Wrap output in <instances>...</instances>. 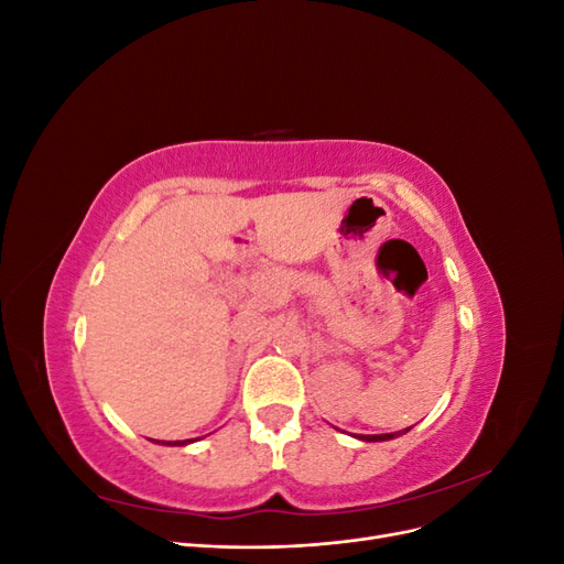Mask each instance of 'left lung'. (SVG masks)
<instances>
[{
  "mask_svg": "<svg viewBox=\"0 0 564 564\" xmlns=\"http://www.w3.org/2000/svg\"><path fill=\"white\" fill-rule=\"evenodd\" d=\"M406 431H409V429H406ZM406 431L386 433V435H362V440H367V442H381V440H392V437H398V435H402V433H406Z\"/></svg>",
  "mask_w": 564,
  "mask_h": 564,
  "instance_id": "1",
  "label": "left lung"
}]
</instances>
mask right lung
Returning a JSON list of instances; mask_svg holds the SVG:
<instances>
[{
	"label": "right lung",
	"instance_id": "add662e5",
	"mask_svg": "<svg viewBox=\"0 0 564 564\" xmlns=\"http://www.w3.org/2000/svg\"><path fill=\"white\" fill-rule=\"evenodd\" d=\"M158 442H160V440H158ZM185 442H187V440H183V442L176 440V442H162V445H185Z\"/></svg>",
	"mask_w": 564,
	"mask_h": 564
}]
</instances>
